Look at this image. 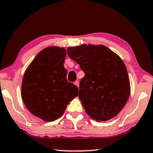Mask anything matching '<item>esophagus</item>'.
<instances>
[{"mask_svg": "<svg viewBox=\"0 0 153 153\" xmlns=\"http://www.w3.org/2000/svg\"><path fill=\"white\" fill-rule=\"evenodd\" d=\"M74 84L76 86H78V87H79V81H78V80H76L75 81V82H74Z\"/></svg>", "mask_w": 153, "mask_h": 153, "instance_id": "esophagus-1", "label": "esophagus"}]
</instances>
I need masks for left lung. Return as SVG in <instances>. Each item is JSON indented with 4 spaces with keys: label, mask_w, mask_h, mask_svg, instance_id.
<instances>
[{
    "label": "left lung",
    "mask_w": 153,
    "mask_h": 153,
    "mask_svg": "<svg viewBox=\"0 0 153 153\" xmlns=\"http://www.w3.org/2000/svg\"><path fill=\"white\" fill-rule=\"evenodd\" d=\"M67 52L85 73L78 96L87 114L97 121L115 117L124 107L131 92L122 59L101 44H83L68 47Z\"/></svg>",
    "instance_id": "1"
}]
</instances>
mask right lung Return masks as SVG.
<instances>
[{"instance_id": "obj_1", "label": "right lung", "mask_w": 153, "mask_h": 153, "mask_svg": "<svg viewBox=\"0 0 153 153\" xmlns=\"http://www.w3.org/2000/svg\"><path fill=\"white\" fill-rule=\"evenodd\" d=\"M66 50L46 47L36 56L23 76L21 96L25 107L35 117L53 121L64 113L78 88L67 80L63 63Z\"/></svg>"}]
</instances>
